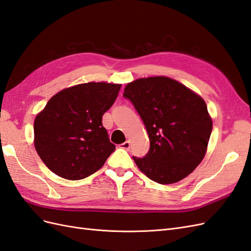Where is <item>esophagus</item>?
Returning a JSON list of instances; mask_svg holds the SVG:
<instances>
[{"label": "esophagus", "mask_w": 251, "mask_h": 251, "mask_svg": "<svg viewBox=\"0 0 251 251\" xmlns=\"http://www.w3.org/2000/svg\"><path fill=\"white\" fill-rule=\"evenodd\" d=\"M121 149H125V150H130V147H131V143H130V141H125L124 143H121L120 146H119Z\"/></svg>", "instance_id": "obj_1"}]
</instances>
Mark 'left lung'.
<instances>
[{
    "label": "left lung",
    "instance_id": "left-lung-1",
    "mask_svg": "<svg viewBox=\"0 0 251 251\" xmlns=\"http://www.w3.org/2000/svg\"><path fill=\"white\" fill-rule=\"evenodd\" d=\"M124 96L138 112L150 138L148 154L133 157L139 170L160 184L188 176L203 160L212 130L203 98L165 76L127 83Z\"/></svg>",
    "mask_w": 251,
    "mask_h": 251
}]
</instances>
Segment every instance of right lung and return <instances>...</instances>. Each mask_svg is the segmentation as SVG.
Masks as SVG:
<instances>
[{"label":"right lung","mask_w":251,"mask_h":251,"mask_svg":"<svg viewBox=\"0 0 251 251\" xmlns=\"http://www.w3.org/2000/svg\"><path fill=\"white\" fill-rule=\"evenodd\" d=\"M121 85L87 82L59 91L34 120V147L57 176L80 180L94 174L115 151L102 115Z\"/></svg>","instance_id":"right-lung-1"}]
</instances>
